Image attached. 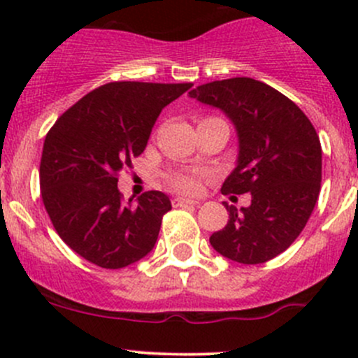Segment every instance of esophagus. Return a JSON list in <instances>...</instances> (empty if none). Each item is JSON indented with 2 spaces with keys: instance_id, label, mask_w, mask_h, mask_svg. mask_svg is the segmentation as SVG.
I'll return each instance as SVG.
<instances>
[{
  "instance_id": "1",
  "label": "esophagus",
  "mask_w": 358,
  "mask_h": 358,
  "mask_svg": "<svg viewBox=\"0 0 358 358\" xmlns=\"http://www.w3.org/2000/svg\"><path fill=\"white\" fill-rule=\"evenodd\" d=\"M197 204H199V201L187 199V197H175V199H173V206H176V208H182V206H197Z\"/></svg>"
}]
</instances>
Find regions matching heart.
I'll list each match as a JSON object with an SVG mask.
<instances>
[{
    "mask_svg": "<svg viewBox=\"0 0 358 358\" xmlns=\"http://www.w3.org/2000/svg\"><path fill=\"white\" fill-rule=\"evenodd\" d=\"M166 180L173 189L183 194H197L202 185V175L194 171H173Z\"/></svg>",
    "mask_w": 358,
    "mask_h": 358,
    "instance_id": "1",
    "label": "heart"
}]
</instances>
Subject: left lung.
Here are the masks:
<instances>
[{"label":"left lung","instance_id":"8db88e82","mask_svg":"<svg viewBox=\"0 0 358 358\" xmlns=\"http://www.w3.org/2000/svg\"><path fill=\"white\" fill-rule=\"evenodd\" d=\"M189 95L222 109L237 129L239 159L222 194H251L241 211L225 204L229 222L209 243L244 265L275 258L301 234L319 199L322 147L315 128L292 100L252 78L206 83Z\"/></svg>","mask_w":358,"mask_h":358}]
</instances>
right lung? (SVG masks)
<instances>
[{
  "mask_svg": "<svg viewBox=\"0 0 358 358\" xmlns=\"http://www.w3.org/2000/svg\"><path fill=\"white\" fill-rule=\"evenodd\" d=\"M192 83L114 81L99 86L57 119L43 145L39 185L46 213L72 251L102 268H122L152 251L166 194L122 202L117 176L145 150L168 103Z\"/></svg>",
  "mask_w": 358,
  "mask_h": 358,
  "instance_id": "right-lung-1",
  "label": "right lung"
}]
</instances>
